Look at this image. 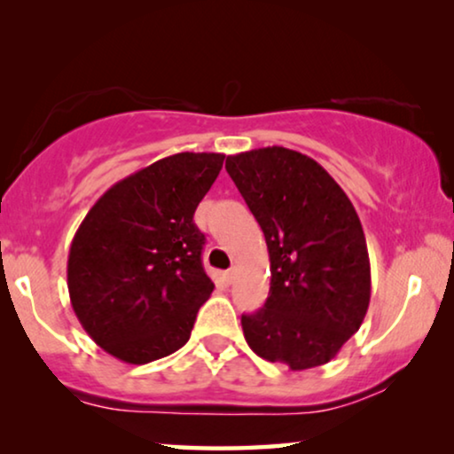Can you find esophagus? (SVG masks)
<instances>
[{"mask_svg": "<svg viewBox=\"0 0 454 454\" xmlns=\"http://www.w3.org/2000/svg\"><path fill=\"white\" fill-rule=\"evenodd\" d=\"M235 275H238V270H235V269H229V270H225V275H223V278H225L227 283H233Z\"/></svg>", "mask_w": 454, "mask_h": 454, "instance_id": "34e87169", "label": "esophagus"}]
</instances>
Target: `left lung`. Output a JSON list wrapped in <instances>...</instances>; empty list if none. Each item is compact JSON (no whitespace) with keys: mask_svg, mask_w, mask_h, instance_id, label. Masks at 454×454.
I'll list each match as a JSON object with an SVG mask.
<instances>
[{"mask_svg":"<svg viewBox=\"0 0 454 454\" xmlns=\"http://www.w3.org/2000/svg\"><path fill=\"white\" fill-rule=\"evenodd\" d=\"M270 260L264 308L241 316L250 349L294 372L328 364L370 306V256L353 204L325 167L283 146L227 157Z\"/></svg>","mask_w":454,"mask_h":454,"instance_id":"left-lung-1","label":"left lung"}]
</instances>
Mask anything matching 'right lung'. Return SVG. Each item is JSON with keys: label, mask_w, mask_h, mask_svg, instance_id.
I'll use <instances>...</instances> for the list:
<instances>
[{"label": "right lung", "mask_w": 454, "mask_h": 454, "mask_svg": "<svg viewBox=\"0 0 454 454\" xmlns=\"http://www.w3.org/2000/svg\"><path fill=\"white\" fill-rule=\"evenodd\" d=\"M225 154L177 153L105 192L67 256L74 314L95 343L142 365L188 343L215 285L202 269L194 213Z\"/></svg>", "instance_id": "1"}]
</instances>
